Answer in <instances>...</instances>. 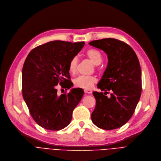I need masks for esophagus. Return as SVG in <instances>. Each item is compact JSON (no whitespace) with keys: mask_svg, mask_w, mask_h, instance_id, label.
<instances>
[{"mask_svg":"<svg viewBox=\"0 0 161 161\" xmlns=\"http://www.w3.org/2000/svg\"><path fill=\"white\" fill-rule=\"evenodd\" d=\"M84 92L87 93V94H91L92 93V91L90 89H84Z\"/></svg>","mask_w":161,"mask_h":161,"instance_id":"obj_1","label":"esophagus"}]
</instances>
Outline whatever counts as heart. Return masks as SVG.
<instances>
[{
  "instance_id": "obj_1",
  "label": "heart",
  "mask_w": 161,
  "mask_h": 161,
  "mask_svg": "<svg viewBox=\"0 0 161 161\" xmlns=\"http://www.w3.org/2000/svg\"><path fill=\"white\" fill-rule=\"evenodd\" d=\"M86 54L89 60L95 65H100L102 61L103 58L102 53L96 49H90L87 50ZM77 63L78 59L76 56L72 58L70 61L69 65V71L72 75L75 74L76 72ZM96 80H97L94 76L80 75L74 79V84L77 87L88 89L94 86V84L96 82Z\"/></svg>"
}]
</instances>
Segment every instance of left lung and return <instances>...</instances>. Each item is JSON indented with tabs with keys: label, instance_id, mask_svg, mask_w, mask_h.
I'll list each match as a JSON object with an SVG mask.
<instances>
[{
	"label": "left lung",
	"instance_id": "left-lung-1",
	"mask_svg": "<svg viewBox=\"0 0 161 161\" xmlns=\"http://www.w3.org/2000/svg\"><path fill=\"white\" fill-rule=\"evenodd\" d=\"M89 45L107 53L108 65L98 87L105 92H92L96 107L91 114L92 122L106 130L117 129L132 117L142 93V70L134 50L121 41L107 38ZM111 92L107 97L104 94Z\"/></svg>",
	"mask_w": 161,
	"mask_h": 161
}]
</instances>
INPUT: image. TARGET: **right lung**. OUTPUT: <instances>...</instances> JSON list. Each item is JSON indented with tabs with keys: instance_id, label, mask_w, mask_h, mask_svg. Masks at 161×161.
Wrapping results in <instances>:
<instances>
[{
	"instance_id": "obj_1",
	"label": "right lung",
	"mask_w": 161,
	"mask_h": 161,
	"mask_svg": "<svg viewBox=\"0 0 161 161\" xmlns=\"http://www.w3.org/2000/svg\"><path fill=\"white\" fill-rule=\"evenodd\" d=\"M84 42L51 41L32 49L22 70V94L32 118L47 130L67 127L72 112L80 102L84 91L72 89L58 96L56 86L66 90L73 86L69 65L82 49Z\"/></svg>"
}]
</instances>
